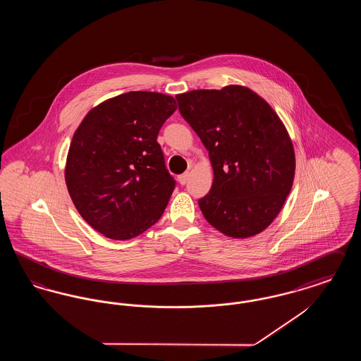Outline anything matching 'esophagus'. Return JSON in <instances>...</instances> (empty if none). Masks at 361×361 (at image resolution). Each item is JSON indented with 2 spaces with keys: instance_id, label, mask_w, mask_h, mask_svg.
<instances>
[{
  "instance_id": "1",
  "label": "esophagus",
  "mask_w": 361,
  "mask_h": 361,
  "mask_svg": "<svg viewBox=\"0 0 361 361\" xmlns=\"http://www.w3.org/2000/svg\"><path fill=\"white\" fill-rule=\"evenodd\" d=\"M189 178V172L183 173V174H180L178 176V183L181 184V185H185L187 183H188Z\"/></svg>"
}]
</instances>
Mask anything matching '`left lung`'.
<instances>
[{
    "instance_id": "left-lung-1",
    "label": "left lung",
    "mask_w": 361,
    "mask_h": 361,
    "mask_svg": "<svg viewBox=\"0 0 361 361\" xmlns=\"http://www.w3.org/2000/svg\"><path fill=\"white\" fill-rule=\"evenodd\" d=\"M176 99L212 165V187L199 200L207 222L233 238L264 231L293 183L295 153L286 126L246 86L190 90Z\"/></svg>"
}]
</instances>
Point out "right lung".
Listing matches in <instances>:
<instances>
[{
	"mask_svg": "<svg viewBox=\"0 0 361 361\" xmlns=\"http://www.w3.org/2000/svg\"><path fill=\"white\" fill-rule=\"evenodd\" d=\"M177 109L172 96L128 92L86 114L65 168L70 197L96 231L131 240L158 222L174 189L157 142Z\"/></svg>",
	"mask_w": 361,
	"mask_h": 361,
	"instance_id": "1",
	"label": "right lung"
}]
</instances>
